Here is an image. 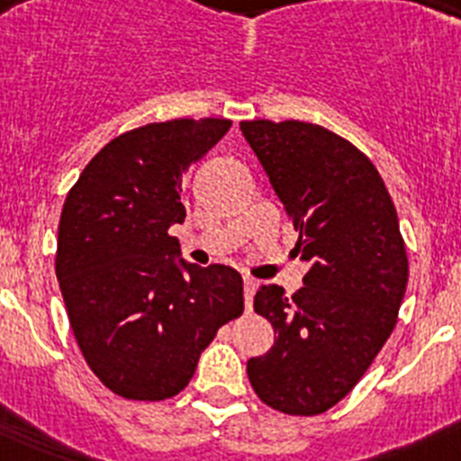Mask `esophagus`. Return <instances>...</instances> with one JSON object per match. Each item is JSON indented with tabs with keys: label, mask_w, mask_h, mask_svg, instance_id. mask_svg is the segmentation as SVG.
Masks as SVG:
<instances>
[{
	"label": "esophagus",
	"mask_w": 461,
	"mask_h": 461,
	"mask_svg": "<svg viewBox=\"0 0 461 461\" xmlns=\"http://www.w3.org/2000/svg\"><path fill=\"white\" fill-rule=\"evenodd\" d=\"M254 293L256 281L251 276H244V304H247V312H251V307H254Z\"/></svg>",
	"instance_id": "1"
}]
</instances>
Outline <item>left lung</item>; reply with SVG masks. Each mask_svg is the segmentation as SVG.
Wrapping results in <instances>:
<instances>
[{
    "mask_svg": "<svg viewBox=\"0 0 461 461\" xmlns=\"http://www.w3.org/2000/svg\"><path fill=\"white\" fill-rule=\"evenodd\" d=\"M244 138L300 233L312 267L304 286H260L256 313L275 346L247 362L251 388L272 409L319 415L356 388L397 323L409 258L394 203L356 145L309 122H240Z\"/></svg>",
    "mask_w": 461,
    "mask_h": 461,
    "instance_id": "left-lung-1",
    "label": "left lung"
}]
</instances>
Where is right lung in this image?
Returning a JSON list of instances; mask_svg holds the SVG:
<instances>
[{
    "label": "right lung",
    "mask_w": 461,
    "mask_h": 461,
    "mask_svg": "<svg viewBox=\"0 0 461 461\" xmlns=\"http://www.w3.org/2000/svg\"><path fill=\"white\" fill-rule=\"evenodd\" d=\"M233 122H154L126 131L68 191L55 272L80 351L105 388L161 402L189 385L217 330L244 312L242 276L177 258L186 173Z\"/></svg>",
    "instance_id": "right-lung-1"
}]
</instances>
